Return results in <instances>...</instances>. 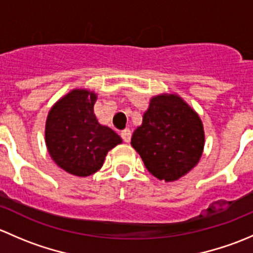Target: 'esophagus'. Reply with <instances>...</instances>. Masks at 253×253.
<instances>
[{
	"label": "esophagus",
	"instance_id": "obj_1",
	"mask_svg": "<svg viewBox=\"0 0 253 253\" xmlns=\"http://www.w3.org/2000/svg\"><path fill=\"white\" fill-rule=\"evenodd\" d=\"M121 137L125 142L128 143L129 141H131V129L125 128L124 131H121Z\"/></svg>",
	"mask_w": 253,
	"mask_h": 253
}]
</instances>
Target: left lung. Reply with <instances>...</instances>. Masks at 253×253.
<instances>
[{"instance_id":"obj_1","label":"left lung","mask_w":253,"mask_h":253,"mask_svg":"<svg viewBox=\"0 0 253 253\" xmlns=\"http://www.w3.org/2000/svg\"><path fill=\"white\" fill-rule=\"evenodd\" d=\"M131 144L150 174L171 182L200 162L205 147L202 121L182 98L160 94L150 99Z\"/></svg>"}]
</instances>
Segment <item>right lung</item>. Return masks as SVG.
Returning a JSON list of instances; mask_svg holds the SVG:
<instances>
[{
	"label": "right lung",
	"instance_id": "obj_1",
	"mask_svg": "<svg viewBox=\"0 0 253 253\" xmlns=\"http://www.w3.org/2000/svg\"><path fill=\"white\" fill-rule=\"evenodd\" d=\"M96 98L94 91L73 89L48 111L45 126L48 154L68 174L81 177L95 174L109 150L122 143L116 132L96 120Z\"/></svg>",
	"mask_w": 253,
	"mask_h": 253
}]
</instances>
